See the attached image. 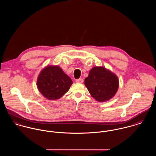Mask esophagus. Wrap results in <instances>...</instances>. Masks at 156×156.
<instances>
[{"label":"esophagus","mask_w":156,"mask_h":156,"mask_svg":"<svg viewBox=\"0 0 156 156\" xmlns=\"http://www.w3.org/2000/svg\"><path fill=\"white\" fill-rule=\"evenodd\" d=\"M76 82L77 83H82L83 82V80L82 79H79L76 80Z\"/></svg>","instance_id":"esophagus-1"}]
</instances>
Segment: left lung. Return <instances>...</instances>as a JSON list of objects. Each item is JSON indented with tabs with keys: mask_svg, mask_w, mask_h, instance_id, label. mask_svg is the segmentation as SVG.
<instances>
[{
	"mask_svg": "<svg viewBox=\"0 0 156 156\" xmlns=\"http://www.w3.org/2000/svg\"><path fill=\"white\" fill-rule=\"evenodd\" d=\"M85 85L90 95L97 101L111 100L119 88L117 76L104 67H94L85 79Z\"/></svg>",
	"mask_w": 156,
	"mask_h": 156,
	"instance_id": "8db88e82",
	"label": "left lung"
}]
</instances>
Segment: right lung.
I'll return each mask as SVG.
<instances>
[{
    "mask_svg": "<svg viewBox=\"0 0 156 156\" xmlns=\"http://www.w3.org/2000/svg\"><path fill=\"white\" fill-rule=\"evenodd\" d=\"M73 81L58 66H47L40 73L37 81L40 93L49 100L62 97L69 90Z\"/></svg>",
    "mask_w": 156,
    "mask_h": 156,
    "instance_id": "1",
    "label": "right lung"
}]
</instances>
